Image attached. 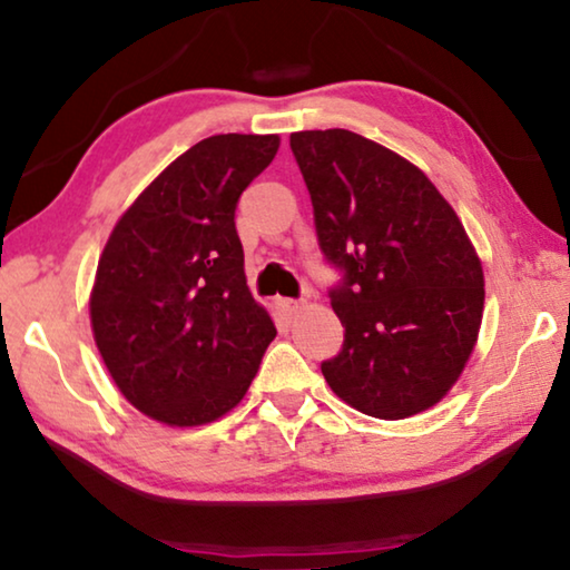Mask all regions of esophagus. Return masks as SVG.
Segmentation results:
<instances>
[{
	"mask_svg": "<svg viewBox=\"0 0 570 570\" xmlns=\"http://www.w3.org/2000/svg\"><path fill=\"white\" fill-rule=\"evenodd\" d=\"M275 305H277L279 313L287 315V318H293V315L297 313V308H301V303L293 301V297H277Z\"/></svg>",
	"mask_w": 570,
	"mask_h": 570,
	"instance_id": "esophagus-1",
	"label": "esophagus"
}]
</instances>
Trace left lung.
<instances>
[{
    "label": "left lung",
    "instance_id": "obj_1",
    "mask_svg": "<svg viewBox=\"0 0 570 570\" xmlns=\"http://www.w3.org/2000/svg\"><path fill=\"white\" fill-rule=\"evenodd\" d=\"M323 255L344 269L331 308L344 348L321 364L364 415L402 420L441 402L474 352L484 269L461 218L405 157L348 129L293 132Z\"/></svg>",
    "mask_w": 570,
    "mask_h": 570
}]
</instances>
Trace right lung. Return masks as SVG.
<instances>
[{
	"instance_id": "add662e5",
	"label": "right lung",
	"mask_w": 570,
	"mask_h": 570,
	"mask_svg": "<svg viewBox=\"0 0 570 570\" xmlns=\"http://www.w3.org/2000/svg\"><path fill=\"white\" fill-rule=\"evenodd\" d=\"M277 135H214L119 216L96 267V348L121 395L170 428L239 405L277 328L249 293L234 212Z\"/></svg>"
}]
</instances>
